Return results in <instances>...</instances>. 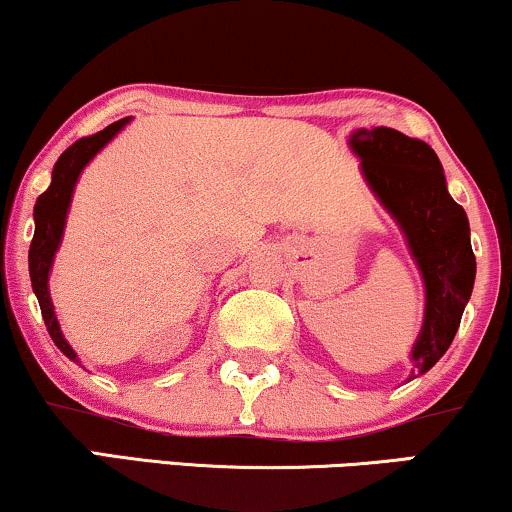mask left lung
<instances>
[{
  "label": "left lung",
  "instance_id": "left-lung-1",
  "mask_svg": "<svg viewBox=\"0 0 512 512\" xmlns=\"http://www.w3.org/2000/svg\"><path fill=\"white\" fill-rule=\"evenodd\" d=\"M380 203L404 229L425 278V321L413 345L411 378L430 371L454 342L475 283L465 210L446 191L437 153L390 127L359 129L352 139ZM409 378V380H411Z\"/></svg>",
  "mask_w": 512,
  "mask_h": 512
}]
</instances>
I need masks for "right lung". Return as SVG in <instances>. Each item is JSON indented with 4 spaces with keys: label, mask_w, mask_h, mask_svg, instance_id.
Instances as JSON below:
<instances>
[{
    "label": "right lung",
    "mask_w": 512,
    "mask_h": 512,
    "mask_svg": "<svg viewBox=\"0 0 512 512\" xmlns=\"http://www.w3.org/2000/svg\"><path fill=\"white\" fill-rule=\"evenodd\" d=\"M127 122L129 118L113 122V125H108L103 132L94 134V137L75 141L68 151H63L61 158L56 160L54 172H51L49 189L44 191L35 203V236H32L30 255H28L32 290H35L37 300H40L42 319L51 335V340H54V345L73 361H77V354L73 352V347L68 345L66 338H63L61 328H58L54 304H51V297H49V288H47L49 269H51V262H54V252L58 250V243H61L63 226H66V215L70 208V196H73L75 181L80 177L82 167L87 165L89 160H92L94 155L99 153L101 148L127 125Z\"/></svg>",
    "instance_id": "right-lung-1"
}]
</instances>
